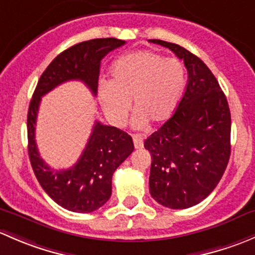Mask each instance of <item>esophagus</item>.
<instances>
[{
	"instance_id": "34e87169",
	"label": "esophagus",
	"mask_w": 255,
	"mask_h": 255,
	"mask_svg": "<svg viewBox=\"0 0 255 255\" xmlns=\"http://www.w3.org/2000/svg\"><path fill=\"white\" fill-rule=\"evenodd\" d=\"M132 140H133V146H135L136 149L142 148V147H143V140H142V137H141V135H133Z\"/></svg>"
}]
</instances>
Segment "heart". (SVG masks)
Instances as JSON below:
<instances>
[{"mask_svg":"<svg viewBox=\"0 0 255 255\" xmlns=\"http://www.w3.org/2000/svg\"><path fill=\"white\" fill-rule=\"evenodd\" d=\"M185 87V69L178 59L140 50L120 57L110 70L109 85L99 91L104 113L115 125L125 124L130 101L136 112L133 125L162 124L177 109Z\"/></svg>","mask_w":255,"mask_h":255,"instance_id":"obj_1","label":"heart"}]
</instances>
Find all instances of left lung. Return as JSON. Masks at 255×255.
<instances>
[{
	"instance_id": "1",
	"label": "left lung",
	"mask_w": 255,
	"mask_h": 255,
	"mask_svg": "<svg viewBox=\"0 0 255 255\" xmlns=\"http://www.w3.org/2000/svg\"><path fill=\"white\" fill-rule=\"evenodd\" d=\"M188 71L185 92L174 114L145 141L151 153L149 193L161 205L188 209L212 193L231 154V113L209 67L190 51L168 41Z\"/></svg>"
}]
</instances>
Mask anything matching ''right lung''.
Here are the masks:
<instances>
[{
    "label": "right lung",
    "instance_id": "obj_1",
    "mask_svg": "<svg viewBox=\"0 0 255 255\" xmlns=\"http://www.w3.org/2000/svg\"><path fill=\"white\" fill-rule=\"evenodd\" d=\"M124 44V40L115 38L92 39L62 51L40 76L30 101L27 119L28 153L34 174L50 198L69 211L87 214L109 200L113 174L133 151L132 138L120 128L96 122L77 163L69 169L55 170L43 161L36 147L39 104L41 97L73 80L85 83L97 96L102 59Z\"/></svg>",
    "mask_w": 255,
    "mask_h": 255
}]
</instances>
